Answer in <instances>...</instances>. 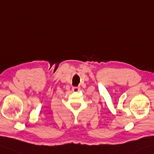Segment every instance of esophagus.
<instances>
[{
  "instance_id": "obj_1",
  "label": "esophagus",
  "mask_w": 154,
  "mask_h": 154,
  "mask_svg": "<svg viewBox=\"0 0 154 154\" xmlns=\"http://www.w3.org/2000/svg\"><path fill=\"white\" fill-rule=\"evenodd\" d=\"M72 91L74 92H78L80 91V88L77 87H74L72 88Z\"/></svg>"
}]
</instances>
